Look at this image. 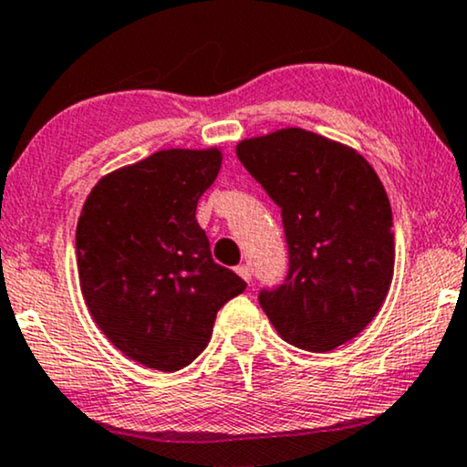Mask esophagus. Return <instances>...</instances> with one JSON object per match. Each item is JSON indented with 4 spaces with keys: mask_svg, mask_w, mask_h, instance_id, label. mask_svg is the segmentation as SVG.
<instances>
[{
    "mask_svg": "<svg viewBox=\"0 0 467 467\" xmlns=\"http://www.w3.org/2000/svg\"><path fill=\"white\" fill-rule=\"evenodd\" d=\"M234 271H237V274H239L241 277H244L247 285H250V280H252V269L247 267V265H239V267L234 269Z\"/></svg>",
    "mask_w": 467,
    "mask_h": 467,
    "instance_id": "1",
    "label": "esophagus"
}]
</instances>
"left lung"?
<instances>
[{"mask_svg": "<svg viewBox=\"0 0 467 467\" xmlns=\"http://www.w3.org/2000/svg\"><path fill=\"white\" fill-rule=\"evenodd\" d=\"M237 157L282 209L288 275L258 295L275 332L317 353L356 338L394 275L392 209L373 165L297 127L241 140Z\"/></svg>", "mask_w": 467, "mask_h": 467, "instance_id": "8db88e82", "label": "left lung"}]
</instances>
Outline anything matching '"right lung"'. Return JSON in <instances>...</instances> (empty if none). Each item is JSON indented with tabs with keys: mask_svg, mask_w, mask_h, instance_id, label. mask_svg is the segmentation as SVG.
Here are the masks:
<instances>
[{
	"mask_svg": "<svg viewBox=\"0 0 467 467\" xmlns=\"http://www.w3.org/2000/svg\"><path fill=\"white\" fill-rule=\"evenodd\" d=\"M222 150L168 149L105 174L77 222L84 302L116 349L146 368L174 373L213 334L217 310L245 282L211 256L196 220Z\"/></svg>",
	"mask_w": 467,
	"mask_h": 467,
	"instance_id": "1",
	"label": "right lung"
}]
</instances>
